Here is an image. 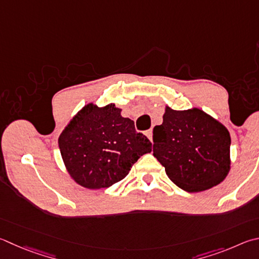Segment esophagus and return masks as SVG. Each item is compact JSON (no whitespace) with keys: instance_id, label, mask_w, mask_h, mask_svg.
<instances>
[{"instance_id":"obj_1","label":"esophagus","mask_w":259,"mask_h":259,"mask_svg":"<svg viewBox=\"0 0 259 259\" xmlns=\"http://www.w3.org/2000/svg\"><path fill=\"white\" fill-rule=\"evenodd\" d=\"M146 136H147L150 142H153V130L152 129L146 131Z\"/></svg>"}]
</instances>
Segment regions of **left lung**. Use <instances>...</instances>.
<instances>
[{
	"label": "left lung",
	"mask_w": 259,
	"mask_h": 259,
	"mask_svg": "<svg viewBox=\"0 0 259 259\" xmlns=\"http://www.w3.org/2000/svg\"><path fill=\"white\" fill-rule=\"evenodd\" d=\"M153 152L170 180L188 192L222 182L230 171L228 129L199 109L166 107L163 123L153 130Z\"/></svg>",
	"instance_id": "obj_1"
}]
</instances>
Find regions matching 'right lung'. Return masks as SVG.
<instances>
[{
    "instance_id": "obj_1",
    "label": "right lung",
    "mask_w": 259,
    "mask_h": 259,
    "mask_svg": "<svg viewBox=\"0 0 259 259\" xmlns=\"http://www.w3.org/2000/svg\"><path fill=\"white\" fill-rule=\"evenodd\" d=\"M59 147L69 175L88 189L119 182L140 156L152 152L149 139L114 104L84 106L60 135Z\"/></svg>"
}]
</instances>
